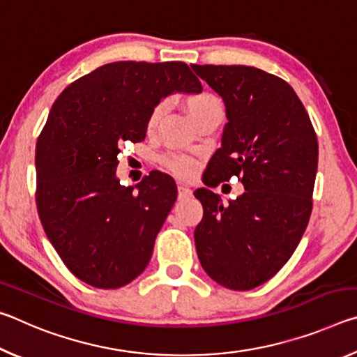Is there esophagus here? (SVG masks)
Instances as JSON below:
<instances>
[{"label": "esophagus", "mask_w": 357, "mask_h": 357, "mask_svg": "<svg viewBox=\"0 0 357 357\" xmlns=\"http://www.w3.org/2000/svg\"><path fill=\"white\" fill-rule=\"evenodd\" d=\"M192 190L190 189H187V187H184V185H179L178 187V198L179 200H189V198H192Z\"/></svg>", "instance_id": "obj_1"}]
</instances>
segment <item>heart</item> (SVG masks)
Wrapping results in <instances>:
<instances>
[{"label": "heart", "instance_id": "obj_1", "mask_svg": "<svg viewBox=\"0 0 357 357\" xmlns=\"http://www.w3.org/2000/svg\"><path fill=\"white\" fill-rule=\"evenodd\" d=\"M222 108L220 100L211 93H198L192 94L187 98V110H189L190 118L195 121L203 118L204 114H208L214 110ZM167 112V102H160L157 104L153 110H151L148 116V129L153 130L159 121L162 119ZM162 164L168 172H172L174 176L179 178H190L198 170V160L193 159L190 155H167L162 159Z\"/></svg>", "mask_w": 357, "mask_h": 357}]
</instances>
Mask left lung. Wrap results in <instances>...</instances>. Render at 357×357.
I'll use <instances>...</instances> for the list:
<instances>
[{"label":"left lung","instance_id":"8db88e82","mask_svg":"<svg viewBox=\"0 0 357 357\" xmlns=\"http://www.w3.org/2000/svg\"><path fill=\"white\" fill-rule=\"evenodd\" d=\"M190 68L220 96L228 119L206 172L220 183L234 174L245 189L228 206L209 189L195 190L203 204L193 233L198 259L219 285L247 291L279 273L305 231L318 168L317 134L282 78L250 66ZM213 178L204 184H219Z\"/></svg>","mask_w":357,"mask_h":357}]
</instances>
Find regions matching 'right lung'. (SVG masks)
<instances>
[{"label": "right lung", "instance_id": "right-lung-1", "mask_svg": "<svg viewBox=\"0 0 357 357\" xmlns=\"http://www.w3.org/2000/svg\"><path fill=\"white\" fill-rule=\"evenodd\" d=\"M203 86L181 61H116L70 83L53 104L36 146L42 227L77 279L113 289L140 275L176 202V184L153 172L119 184V146L144 140L148 116L174 93Z\"/></svg>", "mask_w": 357, "mask_h": 357}]
</instances>
